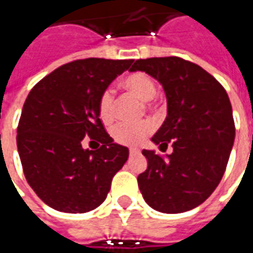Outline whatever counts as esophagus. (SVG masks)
<instances>
[{"mask_svg": "<svg viewBox=\"0 0 253 253\" xmlns=\"http://www.w3.org/2000/svg\"><path fill=\"white\" fill-rule=\"evenodd\" d=\"M136 154H140V150H137V148H129V155H136Z\"/></svg>", "mask_w": 253, "mask_h": 253, "instance_id": "esophagus-1", "label": "esophagus"}]
</instances>
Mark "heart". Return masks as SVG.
Instances as JSON below:
<instances>
[{
	"label": "heart",
	"instance_id": "obj_1",
	"mask_svg": "<svg viewBox=\"0 0 253 253\" xmlns=\"http://www.w3.org/2000/svg\"><path fill=\"white\" fill-rule=\"evenodd\" d=\"M123 87L132 94L137 95L143 101H150L157 94L155 80L146 72H133L123 79ZM98 113L103 123H110L116 114V98L110 88L102 91L98 99ZM154 129L150 121H141L137 124L120 123L113 126L112 136L116 143L124 146L140 144Z\"/></svg>",
	"mask_w": 253,
	"mask_h": 253
}]
</instances>
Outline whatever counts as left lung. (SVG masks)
Instances as JSON below:
<instances>
[{
	"mask_svg": "<svg viewBox=\"0 0 253 253\" xmlns=\"http://www.w3.org/2000/svg\"><path fill=\"white\" fill-rule=\"evenodd\" d=\"M130 71H144L162 83L168 116L152 141L169 158L143 150L148 161L137 184L147 204L166 214L198 207L215 191L234 141V120L226 89L212 75L181 57L136 60Z\"/></svg>",
	"mask_w": 253,
	"mask_h": 253,
	"instance_id": "8db88e82",
	"label": "left lung"
}]
</instances>
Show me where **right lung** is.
I'll use <instances>...</instances> for the list:
<instances>
[{"label": "right lung", "mask_w": 253, "mask_h": 253, "mask_svg": "<svg viewBox=\"0 0 253 253\" xmlns=\"http://www.w3.org/2000/svg\"><path fill=\"white\" fill-rule=\"evenodd\" d=\"M132 62L75 60L30 91L17 125V150L27 182L51 209L71 214L96 209L126 162L129 151L113 143L99 118L98 99ZM84 137L100 148L84 150Z\"/></svg>", "instance_id": "obj_1"}]
</instances>
